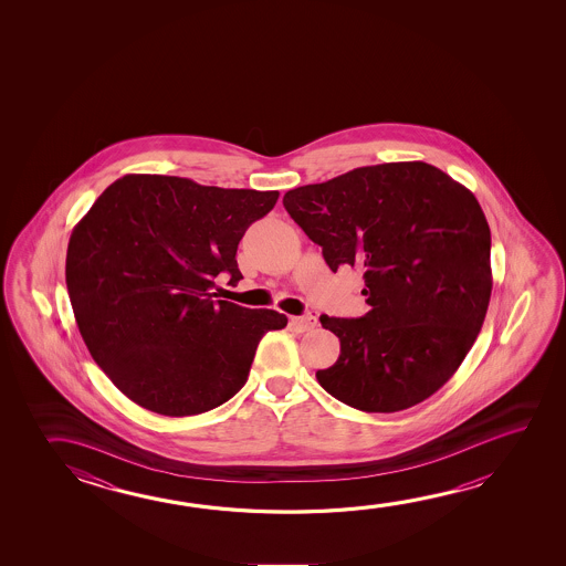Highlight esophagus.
Here are the masks:
<instances>
[{"label": "esophagus", "instance_id": "obj_1", "mask_svg": "<svg viewBox=\"0 0 566 566\" xmlns=\"http://www.w3.org/2000/svg\"><path fill=\"white\" fill-rule=\"evenodd\" d=\"M315 325H317V317L314 314H304V315H294V317H290V327L297 332V334H304V332H310V329H314Z\"/></svg>", "mask_w": 566, "mask_h": 566}]
</instances>
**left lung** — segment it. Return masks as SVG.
I'll list each match as a JSON object with an SVG mask.
<instances>
[{
	"label": "left lung",
	"instance_id": "8db88e82",
	"mask_svg": "<svg viewBox=\"0 0 566 566\" xmlns=\"http://www.w3.org/2000/svg\"><path fill=\"white\" fill-rule=\"evenodd\" d=\"M284 207L327 266L361 269L363 317L322 315L342 343L315 373L332 397L365 412H399L458 371L491 296V232L470 189L424 161L357 167L296 187Z\"/></svg>",
	"mask_w": 566,
	"mask_h": 566
}]
</instances>
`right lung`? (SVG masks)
I'll return each mask as SVG.
<instances>
[{"label": "right lung", "mask_w": 566, "mask_h": 566, "mask_svg": "<svg viewBox=\"0 0 566 566\" xmlns=\"http://www.w3.org/2000/svg\"><path fill=\"white\" fill-rule=\"evenodd\" d=\"M279 191L199 186L186 177L116 179L78 221L66 290L96 365L139 407L191 417L249 379L274 310L217 300L214 280L242 279L237 249Z\"/></svg>", "instance_id": "right-lung-1"}]
</instances>
